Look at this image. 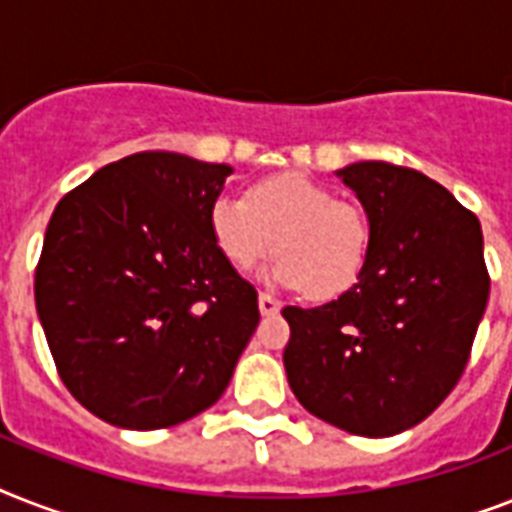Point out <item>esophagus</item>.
Here are the masks:
<instances>
[{
	"instance_id": "obj_1",
	"label": "esophagus",
	"mask_w": 512,
	"mask_h": 512,
	"mask_svg": "<svg viewBox=\"0 0 512 512\" xmlns=\"http://www.w3.org/2000/svg\"><path fill=\"white\" fill-rule=\"evenodd\" d=\"M257 305H260V313H263V316H276V313L281 311L279 300L271 295H265V292H260V295H257Z\"/></svg>"
}]
</instances>
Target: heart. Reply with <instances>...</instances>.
<instances>
[{
  "instance_id": "1",
  "label": "heart",
  "mask_w": 512,
  "mask_h": 512,
  "mask_svg": "<svg viewBox=\"0 0 512 512\" xmlns=\"http://www.w3.org/2000/svg\"><path fill=\"white\" fill-rule=\"evenodd\" d=\"M209 233L220 255L249 271L276 252L263 279L305 289L316 300L348 292L369 255V217L356 201L335 199L308 175H273L249 185L244 199L223 193L209 207Z\"/></svg>"
}]
</instances>
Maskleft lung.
Wrapping results in <instances>:
<instances>
[{"mask_svg": "<svg viewBox=\"0 0 512 512\" xmlns=\"http://www.w3.org/2000/svg\"><path fill=\"white\" fill-rule=\"evenodd\" d=\"M369 217L358 281L319 308L287 305L284 369L297 401L353 436L404 433L465 372L489 300L484 233L422 172L388 162L337 170Z\"/></svg>", "mask_w": 512, "mask_h": 512, "instance_id": "8db88e82", "label": "left lung"}]
</instances>
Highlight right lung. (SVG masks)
<instances>
[{"mask_svg": "<svg viewBox=\"0 0 512 512\" xmlns=\"http://www.w3.org/2000/svg\"><path fill=\"white\" fill-rule=\"evenodd\" d=\"M233 167L170 151L106 164L60 199L34 297L60 380L95 417L172 428L223 396L260 324L209 233Z\"/></svg>", "mask_w": 512, "mask_h": 512, "instance_id": "right-lung-1", "label": "right lung"}]
</instances>
